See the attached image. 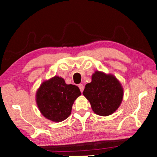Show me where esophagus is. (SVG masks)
<instances>
[{"label":"esophagus","instance_id":"34e87169","mask_svg":"<svg viewBox=\"0 0 157 157\" xmlns=\"http://www.w3.org/2000/svg\"><path fill=\"white\" fill-rule=\"evenodd\" d=\"M79 90H80L81 92H82L83 91H84V85H83L82 84H79Z\"/></svg>","mask_w":157,"mask_h":157}]
</instances>
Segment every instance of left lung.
Wrapping results in <instances>:
<instances>
[{"label":"left lung","instance_id":"obj_1","mask_svg":"<svg viewBox=\"0 0 157 157\" xmlns=\"http://www.w3.org/2000/svg\"><path fill=\"white\" fill-rule=\"evenodd\" d=\"M83 94L96 114L108 116L121 105L123 90L114 75L96 71L92 75V82L86 85Z\"/></svg>","mask_w":157,"mask_h":157}]
</instances>
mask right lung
<instances>
[{"label": "right lung", "mask_w": 157, "mask_h": 157, "mask_svg": "<svg viewBox=\"0 0 157 157\" xmlns=\"http://www.w3.org/2000/svg\"><path fill=\"white\" fill-rule=\"evenodd\" d=\"M81 92L78 86L67 84L61 77L44 81L36 92V103L42 115L51 121L61 122L71 115L73 102Z\"/></svg>", "instance_id": "right-lung-1"}]
</instances>
